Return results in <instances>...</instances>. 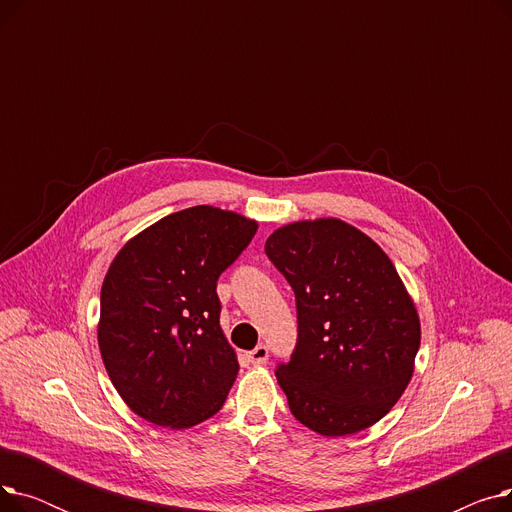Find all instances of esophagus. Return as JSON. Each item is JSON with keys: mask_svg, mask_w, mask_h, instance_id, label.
Returning <instances> with one entry per match:
<instances>
[{"mask_svg": "<svg viewBox=\"0 0 512 512\" xmlns=\"http://www.w3.org/2000/svg\"><path fill=\"white\" fill-rule=\"evenodd\" d=\"M267 357H270V351H267L265 344H257V346L253 348V351L247 353V359H249V363H253V365H265V363H267Z\"/></svg>", "mask_w": 512, "mask_h": 512, "instance_id": "esophagus-1", "label": "esophagus"}]
</instances>
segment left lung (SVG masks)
I'll use <instances>...</instances> for the list:
<instances>
[{"mask_svg":"<svg viewBox=\"0 0 512 512\" xmlns=\"http://www.w3.org/2000/svg\"><path fill=\"white\" fill-rule=\"evenodd\" d=\"M265 255L297 301V346L276 367L290 413L321 436L380 421L409 386L421 342L417 309L388 255L334 218L278 228Z\"/></svg>","mask_w":512,"mask_h":512,"instance_id":"1","label":"left lung"}]
</instances>
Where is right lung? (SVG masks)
Returning a JSON list of instances; mask_svg holds the SVG:
<instances>
[{
	"label": "right lung",
	"instance_id": "right-lung-1",
	"mask_svg": "<svg viewBox=\"0 0 512 512\" xmlns=\"http://www.w3.org/2000/svg\"><path fill=\"white\" fill-rule=\"evenodd\" d=\"M257 222L209 205L166 215L128 240L101 286L99 351L139 417L193 427L224 407L238 361L220 328L218 278Z\"/></svg>",
	"mask_w": 512,
	"mask_h": 512
}]
</instances>
